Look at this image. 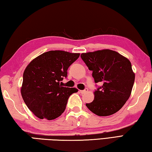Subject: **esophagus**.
<instances>
[{
  "instance_id": "1",
  "label": "esophagus",
  "mask_w": 152,
  "mask_h": 152,
  "mask_svg": "<svg viewBox=\"0 0 152 152\" xmlns=\"http://www.w3.org/2000/svg\"><path fill=\"white\" fill-rule=\"evenodd\" d=\"M88 91V88H85L84 90H82V91H79V93H81V94H84V93H87Z\"/></svg>"
}]
</instances>
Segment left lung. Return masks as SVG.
<instances>
[{
	"instance_id": "obj_1",
	"label": "left lung",
	"mask_w": 152,
	"mask_h": 152,
	"mask_svg": "<svg viewBox=\"0 0 152 152\" xmlns=\"http://www.w3.org/2000/svg\"><path fill=\"white\" fill-rule=\"evenodd\" d=\"M81 57L93 71L94 82L102 84L94 91L93 101L87 103V107L100 116L116 113L129 99L135 79L129 59L110 50L83 53Z\"/></svg>"
}]
</instances>
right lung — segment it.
<instances>
[{
  "label": "right lung",
  "mask_w": 152,
  "mask_h": 152,
  "mask_svg": "<svg viewBox=\"0 0 152 152\" xmlns=\"http://www.w3.org/2000/svg\"><path fill=\"white\" fill-rule=\"evenodd\" d=\"M79 56L65 51H49L34 59L25 69L21 94L38 118L51 121L61 116L69 97L78 91L76 88L62 87L60 82L67 77L69 67Z\"/></svg>",
  "instance_id": "1"
}]
</instances>
